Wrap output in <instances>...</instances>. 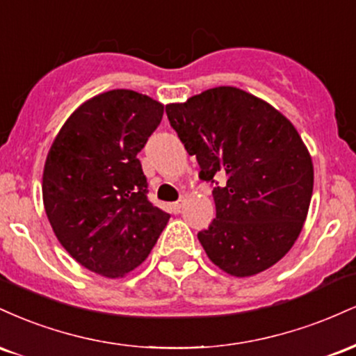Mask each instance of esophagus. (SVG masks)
Instances as JSON below:
<instances>
[{
	"mask_svg": "<svg viewBox=\"0 0 356 356\" xmlns=\"http://www.w3.org/2000/svg\"><path fill=\"white\" fill-rule=\"evenodd\" d=\"M184 204H186V199H184V197L179 199V201L172 202V211L175 212V214H179V212H181V209L184 207Z\"/></svg>",
	"mask_w": 356,
	"mask_h": 356,
	"instance_id": "1",
	"label": "esophagus"
}]
</instances>
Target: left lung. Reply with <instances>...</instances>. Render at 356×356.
I'll return each instance as SVG.
<instances>
[{
	"label": "left lung",
	"mask_w": 356,
	"mask_h": 356,
	"mask_svg": "<svg viewBox=\"0 0 356 356\" xmlns=\"http://www.w3.org/2000/svg\"><path fill=\"white\" fill-rule=\"evenodd\" d=\"M165 113L199 177L216 184V219L197 234L206 254L231 276L271 268L300 236L313 194L312 155L295 125L236 87L209 88Z\"/></svg>",
	"instance_id": "obj_1"
}]
</instances>
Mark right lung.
Segmentation results:
<instances>
[{"label":"right lung","instance_id":"add662e5","mask_svg":"<svg viewBox=\"0 0 356 356\" xmlns=\"http://www.w3.org/2000/svg\"><path fill=\"white\" fill-rule=\"evenodd\" d=\"M162 115L161 102L110 90L68 117L47 155L42 191L53 232L97 275L124 277L136 269L170 218L147 199L137 159Z\"/></svg>","mask_w":356,"mask_h":356}]
</instances>
